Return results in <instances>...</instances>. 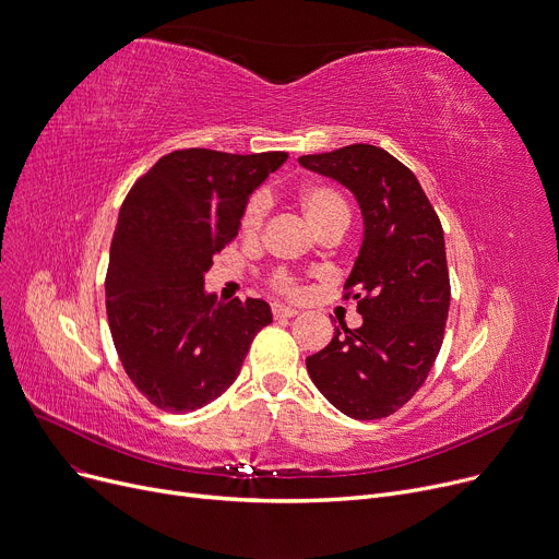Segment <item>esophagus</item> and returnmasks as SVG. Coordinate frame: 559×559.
Listing matches in <instances>:
<instances>
[{
  "label": "esophagus",
  "instance_id": "esophagus-1",
  "mask_svg": "<svg viewBox=\"0 0 559 559\" xmlns=\"http://www.w3.org/2000/svg\"><path fill=\"white\" fill-rule=\"evenodd\" d=\"M272 312H274L276 319H287V317H297V314H299L297 308H287V306H281V304H276V306L272 308Z\"/></svg>",
  "mask_w": 559,
  "mask_h": 559
}]
</instances>
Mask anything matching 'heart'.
Returning a JSON list of instances; mask_svg holds the SVG:
<instances>
[{
    "instance_id": "heart-1",
    "label": "heart",
    "mask_w": 559,
    "mask_h": 559,
    "mask_svg": "<svg viewBox=\"0 0 559 559\" xmlns=\"http://www.w3.org/2000/svg\"><path fill=\"white\" fill-rule=\"evenodd\" d=\"M299 205H301L304 217L317 233L333 230V228L344 230L350 222L348 203L342 197V192L335 190L333 186H324V183L306 186L299 194ZM267 213H270V197L264 192H258L247 201V209L242 213V233L247 238H255L260 228L264 226V219H267ZM272 285L281 292V295H287V297L299 295L297 281L285 272H278L272 278Z\"/></svg>"
}]
</instances>
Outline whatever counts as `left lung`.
<instances>
[{
    "mask_svg": "<svg viewBox=\"0 0 559 559\" xmlns=\"http://www.w3.org/2000/svg\"><path fill=\"white\" fill-rule=\"evenodd\" d=\"M299 163L354 192L362 247L344 289L360 329L340 324L306 358L317 390L350 419L394 415L424 385L442 348L451 304L444 230L417 176L373 144H348Z\"/></svg>",
    "mask_w": 559,
    "mask_h": 559,
    "instance_id": "left-lung-1",
    "label": "left lung"
}]
</instances>
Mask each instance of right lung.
Listing matches in <instances>:
<instances>
[{
	"label": "right lung",
	"mask_w": 559,
	"mask_h": 559,
	"mask_svg": "<svg viewBox=\"0 0 559 559\" xmlns=\"http://www.w3.org/2000/svg\"><path fill=\"white\" fill-rule=\"evenodd\" d=\"M285 160V152L179 150L122 203L106 274L108 326L131 383L165 413L222 396L255 333L272 324L270 304H224L203 289V274L238 235L251 192Z\"/></svg>",
	"instance_id": "add662e5"
}]
</instances>
